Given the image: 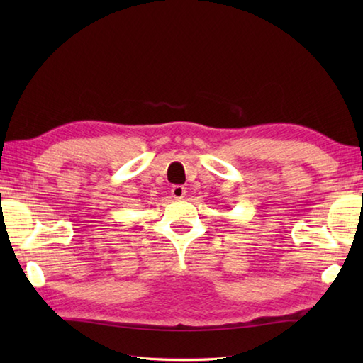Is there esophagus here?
Wrapping results in <instances>:
<instances>
[{"mask_svg":"<svg viewBox=\"0 0 363 363\" xmlns=\"http://www.w3.org/2000/svg\"><path fill=\"white\" fill-rule=\"evenodd\" d=\"M186 187H182V186H174L173 189H172V196L174 198V199H182L184 196H186Z\"/></svg>","mask_w":363,"mask_h":363,"instance_id":"1","label":"esophagus"}]
</instances>
